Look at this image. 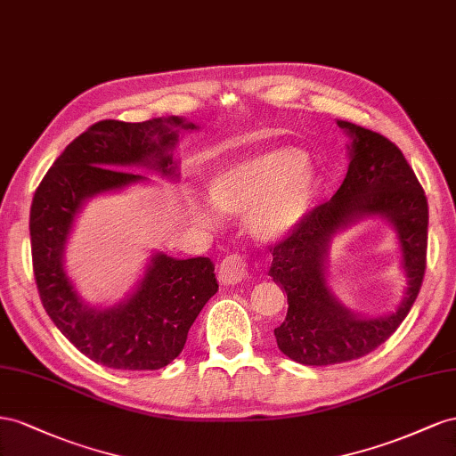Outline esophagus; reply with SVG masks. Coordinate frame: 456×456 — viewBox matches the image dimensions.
Listing matches in <instances>:
<instances>
[{
  "mask_svg": "<svg viewBox=\"0 0 456 456\" xmlns=\"http://www.w3.org/2000/svg\"><path fill=\"white\" fill-rule=\"evenodd\" d=\"M248 277V264L239 254L227 256L219 265V281L224 284H239Z\"/></svg>",
  "mask_w": 456,
  "mask_h": 456,
  "instance_id": "esophagus-1",
  "label": "esophagus"
}]
</instances>
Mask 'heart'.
<instances>
[{
    "label": "heart",
    "mask_w": 456,
    "mask_h": 456,
    "mask_svg": "<svg viewBox=\"0 0 456 456\" xmlns=\"http://www.w3.org/2000/svg\"><path fill=\"white\" fill-rule=\"evenodd\" d=\"M317 192V167L290 147L244 156L208 179V197L218 212L248 216L250 231L264 242L281 240L300 227L314 210ZM189 208L202 225L219 224L208 202L191 197Z\"/></svg>",
    "instance_id": "heart-1"
}]
</instances>
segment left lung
<instances>
[{
	"label": "left lung",
	"instance_id": "left-lung-1",
	"mask_svg": "<svg viewBox=\"0 0 456 456\" xmlns=\"http://www.w3.org/2000/svg\"><path fill=\"white\" fill-rule=\"evenodd\" d=\"M336 124L349 137L340 189L271 248L269 277L289 297L286 319L275 329L277 346L309 367L354 361L384 344L409 315L426 269L428 200L405 156L380 134L346 120ZM365 218H384L395 227L408 281L400 305L374 318L354 314L328 284L333 239Z\"/></svg>",
	"mask_w": 456,
	"mask_h": 456
}]
</instances>
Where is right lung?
Here are the masks:
<instances>
[{
    "label": "right lung",
    "instance_id": "obj_1",
    "mask_svg": "<svg viewBox=\"0 0 456 456\" xmlns=\"http://www.w3.org/2000/svg\"><path fill=\"white\" fill-rule=\"evenodd\" d=\"M199 126L181 116L147 122L102 120L76 137L49 167L30 208L37 292L55 327L91 361L120 370L162 369L183 351L189 329L217 292L210 257L154 252L124 300L91 305L64 267L74 221L99 194L149 183L132 167L179 179L174 151L181 132Z\"/></svg>",
    "mask_w": 456,
    "mask_h": 456
}]
</instances>
